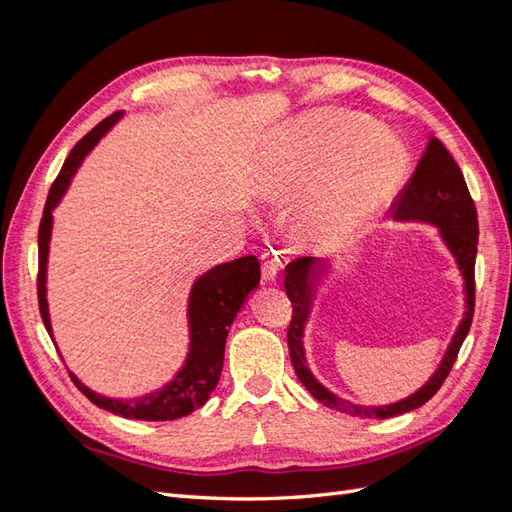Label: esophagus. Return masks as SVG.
Instances as JSON below:
<instances>
[{"label":"esophagus","instance_id":"esophagus-1","mask_svg":"<svg viewBox=\"0 0 512 512\" xmlns=\"http://www.w3.org/2000/svg\"><path fill=\"white\" fill-rule=\"evenodd\" d=\"M260 260H262V280L275 282V277H277V273H280V267H282L280 258H277V252L267 250L265 254L260 256Z\"/></svg>","mask_w":512,"mask_h":512}]
</instances>
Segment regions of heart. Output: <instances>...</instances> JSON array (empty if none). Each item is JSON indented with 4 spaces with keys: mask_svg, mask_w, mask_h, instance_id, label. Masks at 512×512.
Here are the masks:
<instances>
[{
    "mask_svg": "<svg viewBox=\"0 0 512 512\" xmlns=\"http://www.w3.org/2000/svg\"><path fill=\"white\" fill-rule=\"evenodd\" d=\"M397 138L344 113L299 119L277 147L269 194L290 198L305 190L292 232L314 250H339L361 237L389 203L406 173Z\"/></svg>",
    "mask_w": 512,
    "mask_h": 512,
    "instance_id": "heart-1",
    "label": "heart"
}]
</instances>
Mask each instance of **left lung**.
Listing matches in <instances>:
<instances>
[{"label": "left lung", "mask_w": 512, "mask_h": 512, "mask_svg": "<svg viewBox=\"0 0 512 512\" xmlns=\"http://www.w3.org/2000/svg\"><path fill=\"white\" fill-rule=\"evenodd\" d=\"M391 211L395 220H416L438 226L446 247L457 260L463 282H466L463 284V288H466V314H463V320L455 331L453 342L448 346L438 371L414 395L391 406H359L324 389L305 363L303 327L309 314V305H312L314 299L316 284L322 273H327L329 265L314 256H301L288 262L284 277V288L292 303V320L288 324V350L294 371H297L301 384L320 404L356 418H391L427 404L440 391L446 376L451 374L463 339H466L472 327L474 316V265L478 245L476 207L461 168L436 136L429 138L423 158L418 160L414 175L408 179L404 190L393 200Z\"/></svg>", "instance_id": "left-lung-1"}]
</instances>
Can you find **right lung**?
I'll return each instance as SVG.
<instances>
[{
  "label": "right lung",
  "mask_w": 512,
  "mask_h": 512,
  "mask_svg": "<svg viewBox=\"0 0 512 512\" xmlns=\"http://www.w3.org/2000/svg\"><path fill=\"white\" fill-rule=\"evenodd\" d=\"M121 115L123 113L117 111L111 117H106L74 145L64 166H61L57 179L51 185L49 196H46V205L38 228V307L44 327L51 337L53 333L49 307H46V258H49L53 209L68 190V185L76 173V168L81 166L83 158L96 147V143L111 130V126ZM258 282L260 262L256 256H243L237 260L224 262V265H218L198 277L192 286L188 307V361H185L175 380L168 382L164 389L136 399H111L89 391L74 374H70L72 382L91 404H96L98 408L113 414H119L123 418H136V421H175V418L194 412L196 408L205 404L215 386H218L224 365V346L228 329L241 309L245 297L258 286Z\"/></svg>",
  "instance_id": "1"
}]
</instances>
